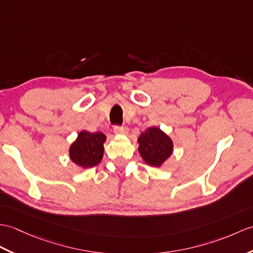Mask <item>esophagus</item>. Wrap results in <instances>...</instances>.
I'll return each mask as SVG.
<instances>
[{
    "instance_id": "esophagus-1",
    "label": "esophagus",
    "mask_w": 253,
    "mask_h": 253,
    "mask_svg": "<svg viewBox=\"0 0 253 253\" xmlns=\"http://www.w3.org/2000/svg\"><path fill=\"white\" fill-rule=\"evenodd\" d=\"M114 133L116 134H127L128 128L126 126H115L114 127Z\"/></svg>"
}]
</instances>
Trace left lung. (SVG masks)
Returning a JSON list of instances; mask_svg holds the SVG:
<instances>
[{
    "label": "left lung",
    "instance_id": "1",
    "mask_svg": "<svg viewBox=\"0 0 253 253\" xmlns=\"http://www.w3.org/2000/svg\"><path fill=\"white\" fill-rule=\"evenodd\" d=\"M138 143L141 157L150 166L161 167L172 154V140L155 126L141 132Z\"/></svg>",
    "mask_w": 253,
    "mask_h": 253
}]
</instances>
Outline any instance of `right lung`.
<instances>
[{
    "label": "right lung",
    "instance_id": "add662e5",
    "mask_svg": "<svg viewBox=\"0 0 253 253\" xmlns=\"http://www.w3.org/2000/svg\"><path fill=\"white\" fill-rule=\"evenodd\" d=\"M107 137L102 132L83 130L70 146L71 161L82 168H90L98 165L103 156V143Z\"/></svg>",
    "mask_w": 253,
    "mask_h": 253
}]
</instances>
